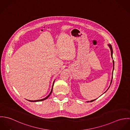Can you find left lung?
I'll list each match as a JSON object with an SVG mask.
<instances>
[{
	"label": "left lung",
	"instance_id": "8db88e82",
	"mask_svg": "<svg viewBox=\"0 0 130 130\" xmlns=\"http://www.w3.org/2000/svg\"><path fill=\"white\" fill-rule=\"evenodd\" d=\"M108 46H109V47H110V50H111V57H112V58L113 59V57H112V54H113V51H112V46H111V44H108ZM112 63H113V70H112V76H111V83H110V86H109V87L108 88V89H107V90L104 93H106L107 91H108V90L109 89V88L110 87V86H111V82H112V74H113V70H114V61H113V60H112ZM96 99H94V100H92V101H87V102H93V101H94V100H95Z\"/></svg>",
	"mask_w": 130,
	"mask_h": 130
}]
</instances>
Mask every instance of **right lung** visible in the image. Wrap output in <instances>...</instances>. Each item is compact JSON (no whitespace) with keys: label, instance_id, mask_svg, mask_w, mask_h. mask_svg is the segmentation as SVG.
Returning a JSON list of instances; mask_svg holds the SVG:
<instances>
[{"label":"right lung","instance_id":"right-lung-1","mask_svg":"<svg viewBox=\"0 0 130 130\" xmlns=\"http://www.w3.org/2000/svg\"><path fill=\"white\" fill-rule=\"evenodd\" d=\"M55 80H54V83H53V86H52V90H51V92H50V94L47 96H46L45 98H44V99H41V100H35V101H31V100H27V101H29V102H40V101H44V100H46V99H47L50 96V95L51 94V93H52V92H53V86H54V83H55Z\"/></svg>","mask_w":130,"mask_h":130}]
</instances>
